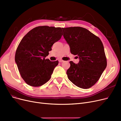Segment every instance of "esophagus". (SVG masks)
<instances>
[{"label": "esophagus", "instance_id": "obj_1", "mask_svg": "<svg viewBox=\"0 0 121 121\" xmlns=\"http://www.w3.org/2000/svg\"><path fill=\"white\" fill-rule=\"evenodd\" d=\"M58 61H59V62H60V63H61V62H63L64 61H63V60H62V59H59Z\"/></svg>", "mask_w": 121, "mask_h": 121}]
</instances>
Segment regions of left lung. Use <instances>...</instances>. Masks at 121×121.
Segmentation results:
<instances>
[{
	"instance_id": "8db88e82",
	"label": "left lung",
	"mask_w": 121,
	"mask_h": 121,
	"mask_svg": "<svg viewBox=\"0 0 121 121\" xmlns=\"http://www.w3.org/2000/svg\"><path fill=\"white\" fill-rule=\"evenodd\" d=\"M63 36L69 45L71 54L77 55L79 62L70 61L67 74L77 87L88 89L99 79L107 67L103 45L100 39L81 27L62 28Z\"/></svg>"
}]
</instances>
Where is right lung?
<instances>
[{
    "instance_id": "add662e5",
    "label": "right lung",
    "mask_w": 121,
    "mask_h": 121,
    "mask_svg": "<svg viewBox=\"0 0 121 121\" xmlns=\"http://www.w3.org/2000/svg\"><path fill=\"white\" fill-rule=\"evenodd\" d=\"M60 27H36L27 33L15 53V61L21 76L29 85L38 87L51 78L58 61L45 59L53 44L62 35Z\"/></svg>"
}]
</instances>
